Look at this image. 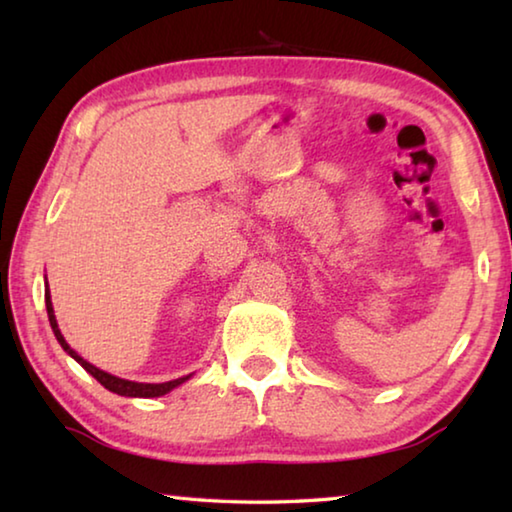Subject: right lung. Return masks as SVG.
<instances>
[{"mask_svg":"<svg viewBox=\"0 0 512 512\" xmlns=\"http://www.w3.org/2000/svg\"><path fill=\"white\" fill-rule=\"evenodd\" d=\"M47 287V284H45ZM45 305H47V316H49V323L51 329H54V336L60 343V348H63L69 357L74 361H79L81 366L90 372V375L99 381L103 388H108L110 393H117V395H124V397H160V395H167L173 388L183 384V381L189 379L187 377H180V379H173V381H164V384H140V381H128V379H119L115 375H110L106 370H99L97 366H92L90 361H85L79 352L69 348V343L65 341V336L60 334L58 323H56V316H54V307H51V296H49V287L45 289Z\"/></svg>","mask_w":512,"mask_h":512,"instance_id":"1","label":"right lung"}]
</instances>
